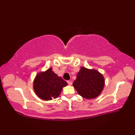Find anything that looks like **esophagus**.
<instances>
[{"mask_svg": "<svg viewBox=\"0 0 135 135\" xmlns=\"http://www.w3.org/2000/svg\"><path fill=\"white\" fill-rule=\"evenodd\" d=\"M67 83L69 85H72V84H73V82L71 81H67Z\"/></svg>", "mask_w": 135, "mask_h": 135, "instance_id": "1", "label": "esophagus"}]
</instances>
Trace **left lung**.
Instances as JSON below:
<instances>
[{
  "label": "left lung",
  "mask_w": 135,
  "mask_h": 135,
  "mask_svg": "<svg viewBox=\"0 0 135 135\" xmlns=\"http://www.w3.org/2000/svg\"><path fill=\"white\" fill-rule=\"evenodd\" d=\"M73 85L79 95L86 99H94L102 92L104 79L97 71L82 67Z\"/></svg>",
  "instance_id": "1"
}]
</instances>
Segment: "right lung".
<instances>
[{
  "label": "right lung",
  "instance_id": "right-lung-1",
  "mask_svg": "<svg viewBox=\"0 0 135 135\" xmlns=\"http://www.w3.org/2000/svg\"><path fill=\"white\" fill-rule=\"evenodd\" d=\"M67 85V83L53 72L52 68H50L45 73H41L36 75L33 88L39 98L50 100L57 98L62 88Z\"/></svg>",
  "mask_w": 135,
  "mask_h": 135
}]
</instances>
